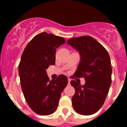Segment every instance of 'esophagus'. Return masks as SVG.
Instances as JSON below:
<instances>
[{
	"mask_svg": "<svg viewBox=\"0 0 127 127\" xmlns=\"http://www.w3.org/2000/svg\"><path fill=\"white\" fill-rule=\"evenodd\" d=\"M70 80L69 79H68V85H70Z\"/></svg>",
	"mask_w": 127,
	"mask_h": 127,
	"instance_id": "1",
	"label": "esophagus"
}]
</instances>
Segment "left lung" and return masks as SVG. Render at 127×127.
<instances>
[{
	"label": "left lung",
	"mask_w": 127,
	"mask_h": 127,
	"mask_svg": "<svg viewBox=\"0 0 127 127\" xmlns=\"http://www.w3.org/2000/svg\"><path fill=\"white\" fill-rule=\"evenodd\" d=\"M67 44L79 51L81 62L72 78L84 77V85L74 80L70 85L75 89L72 98L74 110L82 115H91L102 106L111 84L112 68L105 48L88 35L71 38Z\"/></svg>",
	"instance_id": "8db88e82"
}]
</instances>
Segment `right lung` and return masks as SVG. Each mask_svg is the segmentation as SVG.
I'll use <instances>...</instances> for the list:
<instances>
[{
    "mask_svg": "<svg viewBox=\"0 0 127 127\" xmlns=\"http://www.w3.org/2000/svg\"><path fill=\"white\" fill-rule=\"evenodd\" d=\"M65 43L64 38L42 32L28 43L22 55L18 72L23 95L31 109L40 115L55 111L68 83L64 74L50 80L46 71L55 65L56 49Z\"/></svg>",
    "mask_w": 127,
    "mask_h": 127,
    "instance_id": "add662e5",
    "label": "right lung"
}]
</instances>
